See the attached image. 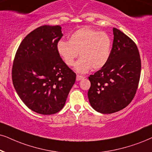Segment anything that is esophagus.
Listing matches in <instances>:
<instances>
[{
    "mask_svg": "<svg viewBox=\"0 0 152 152\" xmlns=\"http://www.w3.org/2000/svg\"><path fill=\"white\" fill-rule=\"evenodd\" d=\"M85 77H84L83 76H80V75H77V76H76V80H77V81H78V80H82L83 78H84Z\"/></svg>",
    "mask_w": 152,
    "mask_h": 152,
    "instance_id": "34e87169",
    "label": "esophagus"
}]
</instances>
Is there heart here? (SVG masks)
Returning <instances> with one entry per match:
<instances>
[{"mask_svg":"<svg viewBox=\"0 0 152 152\" xmlns=\"http://www.w3.org/2000/svg\"><path fill=\"white\" fill-rule=\"evenodd\" d=\"M57 52L67 66L74 64L79 53L80 58L75 64L78 73H86L92 68L99 70L109 61L111 50V39L104 31L83 27L74 31L69 41L57 42Z\"/></svg>","mask_w":152,"mask_h":152,"instance_id":"b5f03b06","label":"heart"}]
</instances>
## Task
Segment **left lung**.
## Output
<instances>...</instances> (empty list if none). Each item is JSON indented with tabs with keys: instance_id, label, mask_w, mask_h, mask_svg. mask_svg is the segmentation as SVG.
Listing matches in <instances>:
<instances>
[{
	"instance_id": "left-lung-1",
	"label": "left lung",
	"mask_w": 152,
	"mask_h": 152,
	"mask_svg": "<svg viewBox=\"0 0 152 152\" xmlns=\"http://www.w3.org/2000/svg\"><path fill=\"white\" fill-rule=\"evenodd\" d=\"M109 61L88 77L90 105L102 114H112L128 106L135 97L141 72V59L131 38L116 28Z\"/></svg>"
}]
</instances>
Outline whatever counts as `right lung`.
Instances as JSON below:
<instances>
[{
  "label": "right lung",
  "mask_w": 152,
  "mask_h": 152,
  "mask_svg": "<svg viewBox=\"0 0 152 152\" xmlns=\"http://www.w3.org/2000/svg\"><path fill=\"white\" fill-rule=\"evenodd\" d=\"M62 36L59 25L40 26L23 39L15 55L13 86L25 105L38 114L60 111L76 80V74L57 52Z\"/></svg>",
  "instance_id": "right-lung-1"
}]
</instances>
